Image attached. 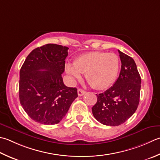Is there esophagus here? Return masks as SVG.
I'll return each instance as SVG.
<instances>
[{"label": "esophagus", "instance_id": "esophagus-1", "mask_svg": "<svg viewBox=\"0 0 160 160\" xmlns=\"http://www.w3.org/2000/svg\"><path fill=\"white\" fill-rule=\"evenodd\" d=\"M84 93H85V92H84V91H83L82 89H78V96H83Z\"/></svg>", "mask_w": 160, "mask_h": 160}]
</instances>
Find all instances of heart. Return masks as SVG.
Instances as JSON below:
<instances>
[{
	"label": "heart",
	"instance_id": "heart-1",
	"mask_svg": "<svg viewBox=\"0 0 160 160\" xmlns=\"http://www.w3.org/2000/svg\"><path fill=\"white\" fill-rule=\"evenodd\" d=\"M119 65V58L114 53L92 51L79 56L73 64H66V71L73 81L85 73L86 80L93 87L105 89L114 82Z\"/></svg>",
	"mask_w": 160,
	"mask_h": 160
}]
</instances>
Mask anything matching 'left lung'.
<instances>
[{"label":"left lung","mask_w":160,"mask_h":160,"mask_svg":"<svg viewBox=\"0 0 160 160\" xmlns=\"http://www.w3.org/2000/svg\"><path fill=\"white\" fill-rule=\"evenodd\" d=\"M121 61L119 76L114 85L97 95L92 108L96 119L105 126H117L132 117L139 102L141 80L134 59L118 51Z\"/></svg>","instance_id":"left-lung-1"}]
</instances>
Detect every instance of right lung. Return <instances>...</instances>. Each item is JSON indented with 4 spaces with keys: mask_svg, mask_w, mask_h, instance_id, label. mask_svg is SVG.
<instances>
[{
    "mask_svg": "<svg viewBox=\"0 0 160 160\" xmlns=\"http://www.w3.org/2000/svg\"><path fill=\"white\" fill-rule=\"evenodd\" d=\"M68 47L48 43L28 55L20 70L19 100L27 114L44 125L60 122L78 97L76 87L63 82Z\"/></svg>",
    "mask_w": 160,
    "mask_h": 160,
    "instance_id": "right-lung-1",
    "label": "right lung"
}]
</instances>
